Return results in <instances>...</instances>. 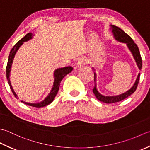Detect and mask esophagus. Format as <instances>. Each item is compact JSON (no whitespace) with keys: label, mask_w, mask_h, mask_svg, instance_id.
<instances>
[{"label":"esophagus","mask_w":150,"mask_h":150,"mask_svg":"<svg viewBox=\"0 0 150 150\" xmlns=\"http://www.w3.org/2000/svg\"><path fill=\"white\" fill-rule=\"evenodd\" d=\"M87 63V61L84 58H80L78 61V63H77V65H76V67H78V68H79V67H83V65H85V64Z\"/></svg>","instance_id":"obj_1"}]
</instances>
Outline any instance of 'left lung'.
Wrapping results in <instances>:
<instances>
[{
    "instance_id": "1",
    "label": "left lung",
    "mask_w": 150,
    "mask_h": 150,
    "mask_svg": "<svg viewBox=\"0 0 150 150\" xmlns=\"http://www.w3.org/2000/svg\"><path fill=\"white\" fill-rule=\"evenodd\" d=\"M110 26L111 27L112 32L113 33L115 39L119 42H124V43L126 44L127 47L131 51V52L132 54L134 59L135 60L137 67H139V69L140 70L141 69L142 65V58H141V56H140L139 48L137 47V45L135 43V42H134L132 38H131L129 35H128L127 33L125 32H124L122 29L118 28V27L114 25H110ZM139 79H140V73H139L135 83L133 84V85L131 87L130 89L126 91V93L119 94V95H117V96H109L102 95V94H101L98 91L96 85L93 88V92L95 96L96 97V98L102 102H104L106 103H112L115 102H120V101H122L124 99L126 98L129 96L131 94H132L134 92H135L137 89V86H138ZM94 82H96V73L95 72H94Z\"/></svg>"
}]
</instances>
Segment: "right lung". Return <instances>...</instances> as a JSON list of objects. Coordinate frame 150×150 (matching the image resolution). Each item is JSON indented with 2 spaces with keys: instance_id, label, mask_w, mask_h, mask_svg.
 <instances>
[{
  "instance_id": "obj_1",
  "label": "right lung",
  "mask_w": 150,
  "mask_h": 150,
  "mask_svg": "<svg viewBox=\"0 0 150 150\" xmlns=\"http://www.w3.org/2000/svg\"><path fill=\"white\" fill-rule=\"evenodd\" d=\"M33 36V35L32 33H27V34L24 36L23 38L21 39V40H19L13 46V47L11 48V50L10 51V55H9L8 61V63L6 66V78L12 93H13V95L15 96V98H17V94L15 93L14 90L13 89V87H12V85L11 84L10 78L11 65H12V63H13V60L15 54H16L17 51L18 50V49H19L21 46L23 44V42L29 41L30 39H31L32 38ZM72 69H73L72 67L69 66V67H63V68L57 69L56 70H55V71L54 72V81L53 83L52 88V90L50 91V93L48 94V96L46 97L42 101V102L39 103H28L26 102H23V101H21V102H23L24 103H25L26 105L32 106V107H35V108H42V107H45L46 105H48V104H50V103H51L53 102V100L55 98V97H56L58 91H59L60 83L63 79V78L65 77L67 74H68L70 72H71Z\"/></svg>"
}]
</instances>
